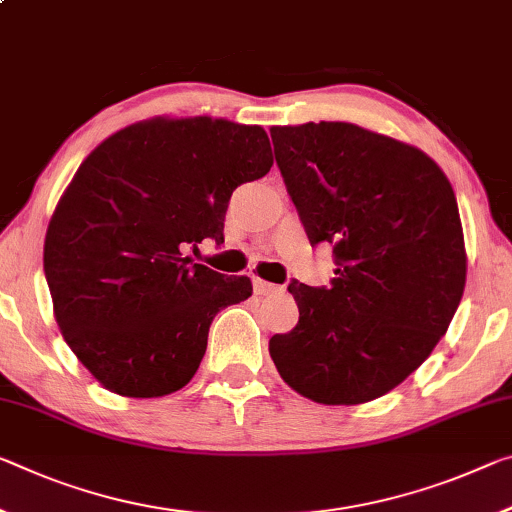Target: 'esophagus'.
I'll return each instance as SVG.
<instances>
[{"label":"esophagus","instance_id":"34e87169","mask_svg":"<svg viewBox=\"0 0 512 512\" xmlns=\"http://www.w3.org/2000/svg\"><path fill=\"white\" fill-rule=\"evenodd\" d=\"M253 289H255L257 296H269V294H275V291H278L280 287L273 285V282H266L262 278H255L253 280Z\"/></svg>","mask_w":512,"mask_h":512}]
</instances>
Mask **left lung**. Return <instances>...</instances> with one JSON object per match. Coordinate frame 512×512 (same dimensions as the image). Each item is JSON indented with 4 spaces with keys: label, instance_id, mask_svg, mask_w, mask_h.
Listing matches in <instances>:
<instances>
[{
    "label": "left lung",
    "instance_id": "1",
    "mask_svg": "<svg viewBox=\"0 0 512 512\" xmlns=\"http://www.w3.org/2000/svg\"><path fill=\"white\" fill-rule=\"evenodd\" d=\"M307 239L335 243L328 289L291 282L273 335L282 380L323 405L378 399L421 367L456 314L467 253L456 193L424 150L353 123L271 127Z\"/></svg>",
    "mask_w": 512,
    "mask_h": 512
}]
</instances>
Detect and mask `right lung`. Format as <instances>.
<instances>
[{
  "label": "right lung",
  "instance_id": "add662e5",
  "mask_svg": "<svg viewBox=\"0 0 512 512\" xmlns=\"http://www.w3.org/2000/svg\"><path fill=\"white\" fill-rule=\"evenodd\" d=\"M271 166L264 127L212 116L139 120L81 161L43 264L61 335L104 389L157 399L196 376L216 312L253 282L182 250L221 243L232 191Z\"/></svg>",
  "mask_w": 512,
  "mask_h": 512
}]
</instances>
